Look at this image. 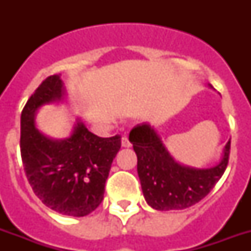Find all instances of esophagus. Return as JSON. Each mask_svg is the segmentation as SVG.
I'll use <instances>...</instances> for the list:
<instances>
[{
	"label": "esophagus",
	"mask_w": 251,
	"mask_h": 251,
	"mask_svg": "<svg viewBox=\"0 0 251 251\" xmlns=\"http://www.w3.org/2000/svg\"><path fill=\"white\" fill-rule=\"evenodd\" d=\"M130 146H131V143H130L127 135H124L122 137V147H130Z\"/></svg>",
	"instance_id": "1"
}]
</instances>
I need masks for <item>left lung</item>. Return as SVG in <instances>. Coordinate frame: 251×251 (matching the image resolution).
Segmentation results:
<instances>
[{
  "label": "left lung",
  "instance_id": "8db88e82",
  "mask_svg": "<svg viewBox=\"0 0 251 251\" xmlns=\"http://www.w3.org/2000/svg\"><path fill=\"white\" fill-rule=\"evenodd\" d=\"M129 141L137 153L138 176L146 202L159 211L183 210L202 201L222 178L229 160L228 141L222 160L215 167L197 169L178 164L149 124L135 126Z\"/></svg>",
  "mask_w": 251,
  "mask_h": 251
}]
</instances>
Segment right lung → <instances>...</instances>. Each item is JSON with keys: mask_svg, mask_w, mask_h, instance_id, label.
I'll list each match as a JSON object with an SVG mask.
<instances>
[{"mask_svg": "<svg viewBox=\"0 0 251 251\" xmlns=\"http://www.w3.org/2000/svg\"><path fill=\"white\" fill-rule=\"evenodd\" d=\"M64 95V83L57 74L43 80L31 95L21 116V155L37 198L58 214L80 218L101 203L121 137H98L79 120L70 137H45L35 126V114L44 104L62 100Z\"/></svg>", "mask_w": 251, "mask_h": 251, "instance_id": "1", "label": "right lung"}]
</instances>
